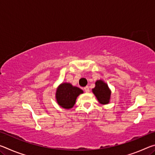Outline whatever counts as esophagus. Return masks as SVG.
Wrapping results in <instances>:
<instances>
[{"label":"esophagus","instance_id":"34e87169","mask_svg":"<svg viewBox=\"0 0 155 155\" xmlns=\"http://www.w3.org/2000/svg\"><path fill=\"white\" fill-rule=\"evenodd\" d=\"M84 90H85V92L87 93V92H89V91H90V88H89L88 86H86V87H84Z\"/></svg>","mask_w":155,"mask_h":155}]
</instances>
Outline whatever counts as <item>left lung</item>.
Listing matches in <instances>:
<instances>
[{
    "label": "left lung",
    "instance_id": "8db88e82",
    "mask_svg": "<svg viewBox=\"0 0 155 155\" xmlns=\"http://www.w3.org/2000/svg\"><path fill=\"white\" fill-rule=\"evenodd\" d=\"M91 91L101 104H107L110 102L111 91L107 83L104 81L102 79L97 80L95 83V87Z\"/></svg>",
    "mask_w": 155,
    "mask_h": 155
}]
</instances>
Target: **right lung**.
I'll use <instances>...</instances> for the list:
<instances>
[{
    "mask_svg": "<svg viewBox=\"0 0 155 155\" xmlns=\"http://www.w3.org/2000/svg\"><path fill=\"white\" fill-rule=\"evenodd\" d=\"M83 91L70 83H62L57 87L55 98L57 104L64 109H72L76 103V100Z\"/></svg>",
    "mask_w": 155,
    "mask_h": 155,
    "instance_id": "obj_1",
    "label": "right lung"
}]
</instances>
